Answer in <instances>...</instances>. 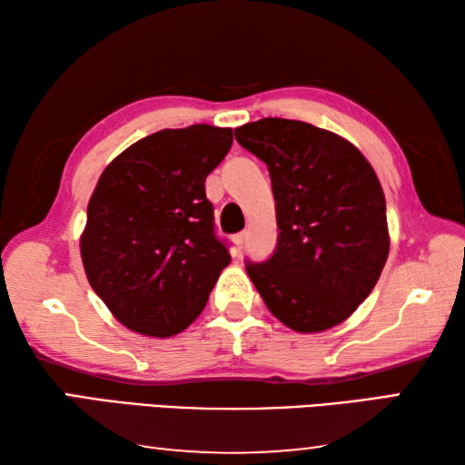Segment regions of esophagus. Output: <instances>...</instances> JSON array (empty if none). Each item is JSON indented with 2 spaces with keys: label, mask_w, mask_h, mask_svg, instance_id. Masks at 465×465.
<instances>
[{
  "label": "esophagus",
  "mask_w": 465,
  "mask_h": 465,
  "mask_svg": "<svg viewBox=\"0 0 465 465\" xmlns=\"http://www.w3.org/2000/svg\"><path fill=\"white\" fill-rule=\"evenodd\" d=\"M246 238H248L246 232H240V233L233 235V242H235V246H238V250H242V246H243V242H246Z\"/></svg>",
  "instance_id": "34e87169"
}]
</instances>
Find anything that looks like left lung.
I'll return each instance as SVG.
<instances>
[{"label":"left lung","instance_id":"obj_1","mask_svg":"<svg viewBox=\"0 0 465 465\" xmlns=\"http://www.w3.org/2000/svg\"><path fill=\"white\" fill-rule=\"evenodd\" d=\"M235 141L269 168L279 238L246 271L266 308L295 332L341 324L371 293L390 252L385 196L363 153L303 121L261 119Z\"/></svg>","mask_w":465,"mask_h":465}]
</instances>
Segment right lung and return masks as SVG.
Returning <instances> with one entry per match:
<instances>
[{
    "label": "right lung",
    "instance_id": "right-lung-1",
    "mask_svg": "<svg viewBox=\"0 0 465 465\" xmlns=\"http://www.w3.org/2000/svg\"><path fill=\"white\" fill-rule=\"evenodd\" d=\"M232 141V129L211 124L163 129L102 172L88 203L82 262L96 295L133 332H183L230 264L204 180Z\"/></svg>",
    "mask_w": 465,
    "mask_h": 465
}]
</instances>
